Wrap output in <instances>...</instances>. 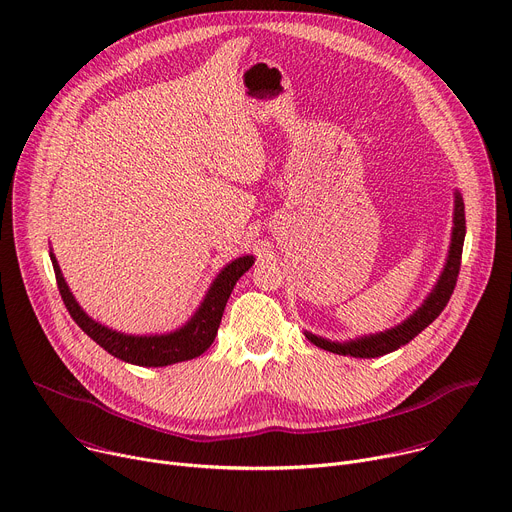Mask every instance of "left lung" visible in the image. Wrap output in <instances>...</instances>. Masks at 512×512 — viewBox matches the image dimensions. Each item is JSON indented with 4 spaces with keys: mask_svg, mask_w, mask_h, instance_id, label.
<instances>
[{
    "mask_svg": "<svg viewBox=\"0 0 512 512\" xmlns=\"http://www.w3.org/2000/svg\"><path fill=\"white\" fill-rule=\"evenodd\" d=\"M453 198H455L453 200V228H451V243H449L447 259H445L443 271L439 275L435 288L431 290V294L425 298V302L421 306H418L404 322L396 324V327H392L384 333L363 335V337H355V339L339 343V341L322 339L318 335L304 331L306 339L324 351H331L337 355H351V357H359V359H371V357H380V355L400 349L402 345L410 343L418 333L425 331L447 306V302L453 294L455 282H457L459 265H461L463 239H466V212H463V198L457 190L453 192Z\"/></svg>",
    "mask_w": 512,
    "mask_h": 512,
    "instance_id": "8db88e82",
    "label": "left lung"
}]
</instances>
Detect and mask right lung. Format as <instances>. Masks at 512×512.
Wrapping results in <instances>:
<instances>
[{"label": "right lung", "instance_id": "right-lung-1", "mask_svg": "<svg viewBox=\"0 0 512 512\" xmlns=\"http://www.w3.org/2000/svg\"><path fill=\"white\" fill-rule=\"evenodd\" d=\"M51 261L57 275V286H59L61 298L69 314L73 316V320L79 324V329L87 337H91L110 355L126 363L141 365V367H165V365L200 357L214 343L228 296L232 288H235V284L239 282V277L245 271H249V267L255 263V257L243 255L224 265L220 273L214 277V282L210 284L194 316L185 324H181L179 329L163 335H126L87 316V312L79 306L73 292L69 290L53 249H51Z\"/></svg>", "mask_w": 512, "mask_h": 512}]
</instances>
